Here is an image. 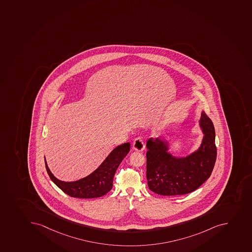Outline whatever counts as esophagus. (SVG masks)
<instances>
[{
    "label": "esophagus",
    "instance_id": "esophagus-1",
    "mask_svg": "<svg viewBox=\"0 0 252 252\" xmlns=\"http://www.w3.org/2000/svg\"><path fill=\"white\" fill-rule=\"evenodd\" d=\"M132 148L137 151H142L145 150V145H144L143 140L141 137L138 136L132 142Z\"/></svg>",
    "mask_w": 252,
    "mask_h": 252
}]
</instances>
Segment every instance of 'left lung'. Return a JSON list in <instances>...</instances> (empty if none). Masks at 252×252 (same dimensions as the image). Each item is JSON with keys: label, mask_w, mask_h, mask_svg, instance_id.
Masks as SVG:
<instances>
[{"label": "left lung", "mask_w": 252, "mask_h": 252, "mask_svg": "<svg viewBox=\"0 0 252 252\" xmlns=\"http://www.w3.org/2000/svg\"><path fill=\"white\" fill-rule=\"evenodd\" d=\"M199 125L204 134L202 144L198 151L186 157L176 158L168 153L167 141L158 138L147 141L146 178L154 193L183 195L196 190L209 178L217 156L214 125L204 111Z\"/></svg>", "instance_id": "left-lung-1"}]
</instances>
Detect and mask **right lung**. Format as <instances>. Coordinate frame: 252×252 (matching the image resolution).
<instances>
[{"mask_svg":"<svg viewBox=\"0 0 252 252\" xmlns=\"http://www.w3.org/2000/svg\"><path fill=\"white\" fill-rule=\"evenodd\" d=\"M129 151L128 142L117 146L94 172L85 178L72 182L62 181L54 177L45 159V167L53 182L67 195L78 198H99L111 190L116 170Z\"/></svg>","mask_w":252,"mask_h":252,"instance_id":"add662e5","label":"right lung"}]
</instances>
